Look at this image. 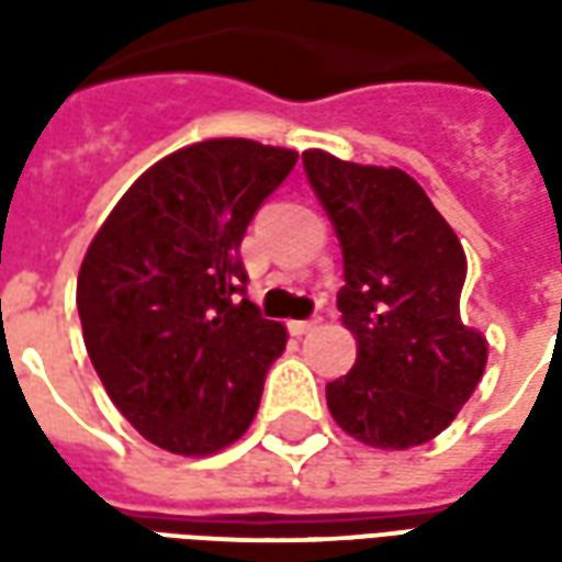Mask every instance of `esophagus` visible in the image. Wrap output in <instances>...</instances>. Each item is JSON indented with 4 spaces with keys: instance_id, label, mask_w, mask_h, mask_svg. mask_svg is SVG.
I'll use <instances>...</instances> for the list:
<instances>
[{
    "instance_id": "obj_1",
    "label": "esophagus",
    "mask_w": 562,
    "mask_h": 562,
    "mask_svg": "<svg viewBox=\"0 0 562 562\" xmlns=\"http://www.w3.org/2000/svg\"><path fill=\"white\" fill-rule=\"evenodd\" d=\"M318 322H322V318H318V316L297 318V322H289V330H292L294 337H304V334H310V330L316 328Z\"/></svg>"
}]
</instances>
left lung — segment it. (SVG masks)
Listing matches in <instances>:
<instances>
[{
  "instance_id": "8db88e82",
  "label": "left lung",
  "mask_w": 562,
  "mask_h": 562,
  "mask_svg": "<svg viewBox=\"0 0 562 562\" xmlns=\"http://www.w3.org/2000/svg\"><path fill=\"white\" fill-rule=\"evenodd\" d=\"M304 171L340 240L337 306L358 340L352 370L325 389L330 415L364 446L430 442L470 401L487 361L482 334L460 322L458 234L401 168L306 149Z\"/></svg>"
}]
</instances>
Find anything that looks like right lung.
<instances>
[{"mask_svg":"<svg viewBox=\"0 0 562 562\" xmlns=\"http://www.w3.org/2000/svg\"><path fill=\"white\" fill-rule=\"evenodd\" d=\"M297 153L246 138L177 149L140 173L78 273L83 342L128 424L201 458L258 413L285 328L246 297L240 240Z\"/></svg>","mask_w":562,"mask_h":562,"instance_id":"right-lung-1","label":"right lung"}]
</instances>
